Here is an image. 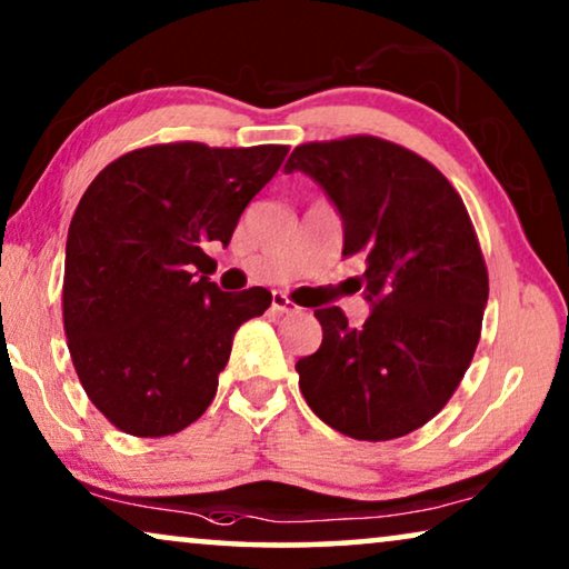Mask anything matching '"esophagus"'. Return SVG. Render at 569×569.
Instances as JSON below:
<instances>
[{
  "instance_id": "obj_1",
  "label": "esophagus",
  "mask_w": 569,
  "mask_h": 569,
  "mask_svg": "<svg viewBox=\"0 0 569 569\" xmlns=\"http://www.w3.org/2000/svg\"><path fill=\"white\" fill-rule=\"evenodd\" d=\"M271 310H274V313H295L298 306H295V302L287 298V295L274 292V295H271Z\"/></svg>"
}]
</instances>
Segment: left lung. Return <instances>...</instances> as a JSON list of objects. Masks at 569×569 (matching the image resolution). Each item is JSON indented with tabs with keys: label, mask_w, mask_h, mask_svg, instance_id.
Returning <instances> with one entry per match:
<instances>
[{
	"label": "left lung",
	"mask_w": 569,
	"mask_h": 569,
	"mask_svg": "<svg viewBox=\"0 0 569 569\" xmlns=\"http://www.w3.org/2000/svg\"><path fill=\"white\" fill-rule=\"evenodd\" d=\"M345 224L341 256H362V326L321 308L323 341L295 365L308 407L355 440H393L446 407L477 352L487 263L461 197L432 162L378 137L295 147ZM357 287V290H360Z\"/></svg>",
	"instance_id": "left-lung-1"
}]
</instances>
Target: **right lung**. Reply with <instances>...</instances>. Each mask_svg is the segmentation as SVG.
<instances>
[{
    "label": "right lung",
    "instance_id": "right-lung-1",
    "mask_svg": "<svg viewBox=\"0 0 569 569\" xmlns=\"http://www.w3.org/2000/svg\"><path fill=\"white\" fill-rule=\"evenodd\" d=\"M284 154V144H152L82 193L67 236L64 331L84 393L121 432L162 438L197 422L240 323L271 306L263 287L230 295L199 271Z\"/></svg>",
    "mask_w": 569,
    "mask_h": 569
}]
</instances>
